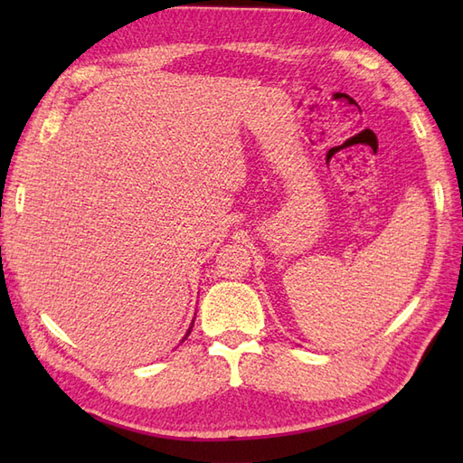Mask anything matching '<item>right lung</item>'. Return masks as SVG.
I'll use <instances>...</instances> for the list:
<instances>
[{
	"instance_id": "add662e5",
	"label": "right lung",
	"mask_w": 463,
	"mask_h": 463,
	"mask_svg": "<svg viewBox=\"0 0 463 463\" xmlns=\"http://www.w3.org/2000/svg\"><path fill=\"white\" fill-rule=\"evenodd\" d=\"M193 322H194V320H193ZM191 328H193V324H191ZM191 328H189V330H186V336H189V334H191ZM186 336H184V338H186ZM184 338H183V340H184Z\"/></svg>"
}]
</instances>
